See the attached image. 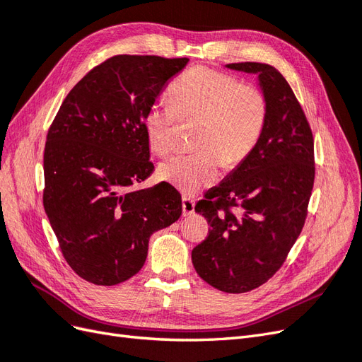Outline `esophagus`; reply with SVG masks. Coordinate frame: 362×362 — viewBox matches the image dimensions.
Listing matches in <instances>:
<instances>
[{"label":"esophagus","mask_w":362,"mask_h":362,"mask_svg":"<svg viewBox=\"0 0 362 362\" xmlns=\"http://www.w3.org/2000/svg\"><path fill=\"white\" fill-rule=\"evenodd\" d=\"M194 213V201L187 198V196H182V214L190 216Z\"/></svg>","instance_id":"obj_1"}]
</instances>
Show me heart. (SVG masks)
Listing matches in <instances>:
<instances>
[{"label":"heart","mask_w":362,"mask_h":362,"mask_svg":"<svg viewBox=\"0 0 362 362\" xmlns=\"http://www.w3.org/2000/svg\"><path fill=\"white\" fill-rule=\"evenodd\" d=\"M170 107L152 104L144 117L149 148L166 156L173 146L177 119L196 127L193 149L187 157L161 163L158 180L184 193H194L213 184L221 164L234 168L254 149L267 117L266 98L257 87L242 86L235 78L205 68L181 75L169 87Z\"/></svg>","instance_id":"obj_1"}]
</instances>
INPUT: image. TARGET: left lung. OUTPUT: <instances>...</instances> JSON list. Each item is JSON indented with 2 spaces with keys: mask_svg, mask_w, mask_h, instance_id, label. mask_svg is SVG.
Wrapping results in <instances>:
<instances>
[{
  "mask_svg": "<svg viewBox=\"0 0 362 362\" xmlns=\"http://www.w3.org/2000/svg\"><path fill=\"white\" fill-rule=\"evenodd\" d=\"M225 68L257 75L267 117L250 154L196 204L211 229L192 250V262L211 287L246 293L275 275L302 231L314 184V140L275 68L250 62Z\"/></svg>",
  "mask_w": 362,
  "mask_h": 362,
  "instance_id": "obj_1",
  "label": "left lung"
}]
</instances>
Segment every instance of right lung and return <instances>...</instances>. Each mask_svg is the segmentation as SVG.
Masks as SVG:
<instances>
[{"mask_svg":"<svg viewBox=\"0 0 362 362\" xmlns=\"http://www.w3.org/2000/svg\"><path fill=\"white\" fill-rule=\"evenodd\" d=\"M187 63L108 59L75 84L48 131L43 206L64 259L96 286L134 276L146 261L149 237L182 213L170 184L136 187L154 172L145 113Z\"/></svg>","mask_w":362,"mask_h":362,"instance_id":"1","label":"right lung"}]
</instances>
